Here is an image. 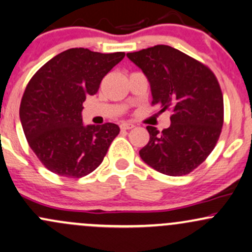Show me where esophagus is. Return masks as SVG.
<instances>
[{
	"label": "esophagus",
	"instance_id": "esophagus-1",
	"mask_svg": "<svg viewBox=\"0 0 252 252\" xmlns=\"http://www.w3.org/2000/svg\"><path fill=\"white\" fill-rule=\"evenodd\" d=\"M134 126H135L132 123H126V122H124V123L121 124V129H122V130H130V129L134 128Z\"/></svg>",
	"mask_w": 252,
	"mask_h": 252
}]
</instances>
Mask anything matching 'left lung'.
Segmentation results:
<instances>
[{
  "mask_svg": "<svg viewBox=\"0 0 252 252\" xmlns=\"http://www.w3.org/2000/svg\"><path fill=\"white\" fill-rule=\"evenodd\" d=\"M148 79L153 104L170 110L169 128L147 126L149 142L141 158L162 174H189L216 147L224 121V100L212 71L166 45L126 53Z\"/></svg>",
  "mask_w": 252,
  "mask_h": 252,
  "instance_id": "obj_1",
  "label": "left lung"
}]
</instances>
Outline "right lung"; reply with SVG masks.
I'll return each instance as SVG.
<instances>
[{
	"instance_id": "add662e5",
	"label": "right lung",
	"mask_w": 252,
	"mask_h": 252,
	"mask_svg": "<svg viewBox=\"0 0 252 252\" xmlns=\"http://www.w3.org/2000/svg\"><path fill=\"white\" fill-rule=\"evenodd\" d=\"M124 56L71 48L52 58L30 80L20 121L28 144L48 170L82 178L102 163L120 126H85L83 103L96 94L104 76Z\"/></svg>"
}]
</instances>
